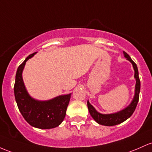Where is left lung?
<instances>
[{
  "instance_id": "1",
  "label": "left lung",
  "mask_w": 152,
  "mask_h": 152,
  "mask_svg": "<svg viewBox=\"0 0 152 152\" xmlns=\"http://www.w3.org/2000/svg\"><path fill=\"white\" fill-rule=\"evenodd\" d=\"M124 56L127 58V60L130 61L133 65V69H134L135 74L134 77L136 79V89H135V95L133 97L132 102L131 104L128 105L127 107L125 108L123 110L118 112V113H113V114H101L98 113L94 107L91 105L87 101V106L89 109V113L91 116L92 117L93 119L99 124L102 125V126H116V125L120 124V123L124 122L125 121L129 118L132 115L133 112L136 110V106H137L138 99H139V93H140V88H141V83H140V79L138 77V71L136 64L133 61L131 57L128 56V54L123 51Z\"/></svg>"
}]
</instances>
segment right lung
<instances>
[{
	"mask_svg": "<svg viewBox=\"0 0 152 152\" xmlns=\"http://www.w3.org/2000/svg\"><path fill=\"white\" fill-rule=\"evenodd\" d=\"M36 53L29 55L18 68L14 84L15 99L20 113L29 125L40 129H50L57 127L64 120L71 94L47 101L36 100L29 96L23 81L22 71L26 61Z\"/></svg>",
	"mask_w": 152,
	"mask_h": 152,
	"instance_id": "1",
	"label": "right lung"
}]
</instances>
